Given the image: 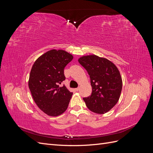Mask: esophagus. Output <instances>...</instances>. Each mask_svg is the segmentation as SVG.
I'll use <instances>...</instances> for the list:
<instances>
[{
    "instance_id": "esophagus-1",
    "label": "esophagus",
    "mask_w": 153,
    "mask_h": 153,
    "mask_svg": "<svg viewBox=\"0 0 153 153\" xmlns=\"http://www.w3.org/2000/svg\"><path fill=\"white\" fill-rule=\"evenodd\" d=\"M79 90H80V88L79 87H77V88H76V89H75L76 91H78Z\"/></svg>"
}]
</instances>
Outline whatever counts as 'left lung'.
<instances>
[{
    "mask_svg": "<svg viewBox=\"0 0 153 153\" xmlns=\"http://www.w3.org/2000/svg\"><path fill=\"white\" fill-rule=\"evenodd\" d=\"M78 62L91 78V95L83 98L87 108L99 114L108 112L118 102L122 91V78L117 68L109 60L95 55L83 56Z\"/></svg>",
    "mask_w": 153,
    "mask_h": 153,
    "instance_id": "8db88e82",
    "label": "left lung"
}]
</instances>
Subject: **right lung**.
Wrapping results in <instances>:
<instances>
[{"instance_id": "add662e5", "label": "right lung", "mask_w": 153, "mask_h": 153, "mask_svg": "<svg viewBox=\"0 0 153 153\" xmlns=\"http://www.w3.org/2000/svg\"><path fill=\"white\" fill-rule=\"evenodd\" d=\"M73 59L62 50H51L36 60L32 67L29 87L35 103L50 116H58L66 110L73 92L60 84L66 79L64 68Z\"/></svg>"}]
</instances>
